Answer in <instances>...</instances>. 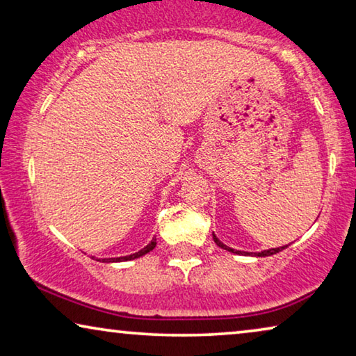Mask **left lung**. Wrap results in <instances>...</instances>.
<instances>
[{"label": "left lung", "instance_id": "1", "mask_svg": "<svg viewBox=\"0 0 356 356\" xmlns=\"http://www.w3.org/2000/svg\"><path fill=\"white\" fill-rule=\"evenodd\" d=\"M213 240H215V243L218 245V247H221L222 250H227V251H231V253H234V254H242V256H259V258H264V256H272V254H275V253H278V251H282V250H285L288 245H285V247H278V248H270V250H264V251H261V253H250V251H240V250H234V248H231V247H227V245H224L220 238L216 237L215 234H213Z\"/></svg>", "mask_w": 356, "mask_h": 356}]
</instances>
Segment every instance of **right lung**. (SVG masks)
<instances>
[{
    "label": "right lung",
    "instance_id": "right-lung-1",
    "mask_svg": "<svg viewBox=\"0 0 356 356\" xmlns=\"http://www.w3.org/2000/svg\"><path fill=\"white\" fill-rule=\"evenodd\" d=\"M156 247V238H152L149 243L146 245L145 248H141L140 251H136V253L134 254H129V256H121V258H105L102 259V262H124V261H132V259H136V258H141V256H145L146 253H149V251L154 250ZM100 261V259H97Z\"/></svg>",
    "mask_w": 356,
    "mask_h": 356
}]
</instances>
